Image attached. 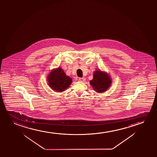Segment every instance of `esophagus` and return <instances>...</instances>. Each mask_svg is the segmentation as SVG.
Instances as JSON below:
<instances>
[{"instance_id": "1", "label": "esophagus", "mask_w": 157, "mask_h": 157, "mask_svg": "<svg viewBox=\"0 0 157 157\" xmlns=\"http://www.w3.org/2000/svg\"><path fill=\"white\" fill-rule=\"evenodd\" d=\"M79 81L81 82H85V79L84 78H79Z\"/></svg>"}]
</instances>
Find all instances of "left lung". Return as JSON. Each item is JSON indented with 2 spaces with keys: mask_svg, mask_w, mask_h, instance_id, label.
Returning <instances> with one entry per match:
<instances>
[{
  "mask_svg": "<svg viewBox=\"0 0 157 157\" xmlns=\"http://www.w3.org/2000/svg\"><path fill=\"white\" fill-rule=\"evenodd\" d=\"M90 83L96 92L102 93L107 91L111 86L112 80L109 73L97 69L93 73V78Z\"/></svg>",
  "mask_w": 157,
  "mask_h": 157,
  "instance_id": "8db88e82",
  "label": "left lung"
}]
</instances>
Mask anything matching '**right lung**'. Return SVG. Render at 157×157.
<instances>
[{
    "label": "right lung",
    "instance_id": "add662e5",
    "mask_svg": "<svg viewBox=\"0 0 157 157\" xmlns=\"http://www.w3.org/2000/svg\"><path fill=\"white\" fill-rule=\"evenodd\" d=\"M48 85L57 92H62L70 86L72 79L60 67L52 70L47 76Z\"/></svg>",
    "mask_w": 157,
    "mask_h": 157
}]
</instances>
